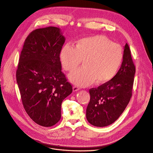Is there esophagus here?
<instances>
[{
    "instance_id": "34e87169",
    "label": "esophagus",
    "mask_w": 153,
    "mask_h": 153,
    "mask_svg": "<svg viewBox=\"0 0 153 153\" xmlns=\"http://www.w3.org/2000/svg\"><path fill=\"white\" fill-rule=\"evenodd\" d=\"M79 89H80V88H79V87L76 86V85H74V86L73 87V91H76L79 90Z\"/></svg>"
}]
</instances>
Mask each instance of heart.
Returning <instances> with one entry per match:
<instances>
[{"label":"heart","mask_w":153,"mask_h":153,"mask_svg":"<svg viewBox=\"0 0 153 153\" xmlns=\"http://www.w3.org/2000/svg\"><path fill=\"white\" fill-rule=\"evenodd\" d=\"M124 58L122 46L107 37L98 35L79 40L72 46H64L59 53V61L67 72H74L82 60L83 67L70 75L75 84L86 86L104 84L117 73Z\"/></svg>","instance_id":"obj_1"}]
</instances>
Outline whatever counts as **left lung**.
<instances>
[{
  "label": "left lung",
  "mask_w": 153,
  "mask_h": 153,
  "mask_svg": "<svg viewBox=\"0 0 153 153\" xmlns=\"http://www.w3.org/2000/svg\"><path fill=\"white\" fill-rule=\"evenodd\" d=\"M136 68L128 45L126 44L121 66L115 76L97 88L89 90L86 110L88 123L96 127L108 126L125 110L132 96Z\"/></svg>",
  "instance_id": "left-lung-1"
}]
</instances>
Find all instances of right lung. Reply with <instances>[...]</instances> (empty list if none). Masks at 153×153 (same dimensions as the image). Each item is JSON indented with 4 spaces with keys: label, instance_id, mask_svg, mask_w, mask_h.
<instances>
[{
    "label": "right lung",
    "instance_id": "add662e5",
    "mask_svg": "<svg viewBox=\"0 0 153 153\" xmlns=\"http://www.w3.org/2000/svg\"><path fill=\"white\" fill-rule=\"evenodd\" d=\"M65 42L58 27L37 29L26 37L20 53L16 79L22 104L30 119L43 127L59 120L62 103L73 90L59 61Z\"/></svg>",
    "mask_w": 153,
    "mask_h": 153
}]
</instances>
